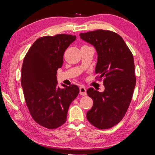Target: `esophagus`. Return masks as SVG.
Wrapping results in <instances>:
<instances>
[{"label":"esophagus","mask_w":155,"mask_h":155,"mask_svg":"<svg viewBox=\"0 0 155 155\" xmlns=\"http://www.w3.org/2000/svg\"><path fill=\"white\" fill-rule=\"evenodd\" d=\"M80 90V94L81 96H86L87 95V90L84 86H81L79 87Z\"/></svg>","instance_id":"34e87169"}]
</instances>
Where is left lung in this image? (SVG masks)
Wrapping results in <instances>:
<instances>
[{
  "mask_svg": "<svg viewBox=\"0 0 155 155\" xmlns=\"http://www.w3.org/2000/svg\"><path fill=\"white\" fill-rule=\"evenodd\" d=\"M98 54L95 72L104 78L103 92L89 88L93 106L87 113L88 121L99 129H107L121 121L132 100L136 77L133 54L122 38L113 31L96 30L80 33Z\"/></svg>",
  "mask_w": 155,
  "mask_h": 155,
  "instance_id": "left-lung-1",
  "label": "left lung"
}]
</instances>
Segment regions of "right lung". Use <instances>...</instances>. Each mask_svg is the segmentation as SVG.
Here are the masks:
<instances>
[{
  "instance_id": "1",
  "label": "right lung",
  "mask_w": 155,
  "mask_h": 155,
  "mask_svg": "<svg viewBox=\"0 0 155 155\" xmlns=\"http://www.w3.org/2000/svg\"><path fill=\"white\" fill-rule=\"evenodd\" d=\"M76 36L58 34L37 40L28 50L22 67L21 85L31 116L42 127L54 129L64 124L72 102L79 93L76 85L58 87L57 73L64 54Z\"/></svg>"
}]
</instances>
